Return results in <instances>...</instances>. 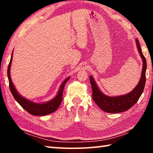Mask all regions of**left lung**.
Listing matches in <instances>:
<instances>
[{
  "instance_id": "1",
  "label": "left lung",
  "mask_w": 153,
  "mask_h": 153,
  "mask_svg": "<svg viewBox=\"0 0 153 153\" xmlns=\"http://www.w3.org/2000/svg\"><path fill=\"white\" fill-rule=\"evenodd\" d=\"M136 46L138 48L140 57L142 58L143 66H142L141 77L139 83L135 88L128 94L117 97H108L100 91L97 83L92 76H90V81L92 89V98L100 109L109 113H117L123 112L129 109L136 104L143 92L146 83V61L142 54L138 40H136Z\"/></svg>"
}]
</instances>
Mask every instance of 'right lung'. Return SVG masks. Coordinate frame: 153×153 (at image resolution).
<instances>
[{
	"instance_id": "obj_1",
	"label": "right lung",
	"mask_w": 153,
	"mask_h": 153,
	"mask_svg": "<svg viewBox=\"0 0 153 153\" xmlns=\"http://www.w3.org/2000/svg\"><path fill=\"white\" fill-rule=\"evenodd\" d=\"M13 53H12L11 60H10L8 66V69H7V76H8L10 90H11V92L15 100L22 106L23 108H24L25 111H27L28 113H30L31 115H32L44 116L55 112V111L59 108V106H60L62 102L63 88L65 87V85L67 82L68 81L69 78H70V77H67V78H66L63 82V83H62L60 86V88H59L57 94H56V97L55 98H53V99L49 100L48 102L42 103L33 102L32 101H31V100L25 98L24 97H22V95H20L19 93L17 91L16 88H15L14 85L11 81V75H10V69H11L12 63Z\"/></svg>"
}]
</instances>
